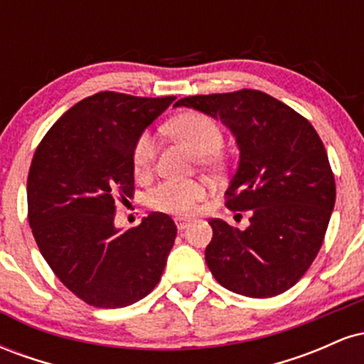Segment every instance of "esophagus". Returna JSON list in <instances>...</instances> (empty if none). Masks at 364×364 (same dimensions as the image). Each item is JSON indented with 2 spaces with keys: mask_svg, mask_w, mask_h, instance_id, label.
I'll list each match as a JSON object with an SVG mask.
<instances>
[{
  "mask_svg": "<svg viewBox=\"0 0 364 364\" xmlns=\"http://www.w3.org/2000/svg\"><path fill=\"white\" fill-rule=\"evenodd\" d=\"M176 225H178V231H185L188 225H190V220L181 219V217H178V219H176Z\"/></svg>",
  "mask_w": 364,
  "mask_h": 364,
  "instance_id": "34e87169",
  "label": "esophagus"
}]
</instances>
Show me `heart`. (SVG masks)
<instances>
[{
    "instance_id": "heart-1",
    "label": "heart",
    "mask_w": 364,
    "mask_h": 364,
    "mask_svg": "<svg viewBox=\"0 0 364 364\" xmlns=\"http://www.w3.org/2000/svg\"><path fill=\"white\" fill-rule=\"evenodd\" d=\"M169 132L178 140L185 141L200 156V162L208 169H217L223 164L219 150L224 144L223 129L214 119L202 112L190 111L183 112L169 124ZM156 136L150 132H144L136 139L133 147V169L136 174L149 173L156 157ZM207 196V185L198 179L176 181L168 179L157 185L149 193V205L154 210L164 212L171 215H190L193 214L198 202Z\"/></svg>"
}]
</instances>
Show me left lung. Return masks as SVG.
Wrapping results in <instances>:
<instances>
[{
  "mask_svg": "<svg viewBox=\"0 0 364 364\" xmlns=\"http://www.w3.org/2000/svg\"><path fill=\"white\" fill-rule=\"evenodd\" d=\"M191 107L235 136L240 162L228 205L250 210L245 231L210 219L205 262L225 289L272 298L294 286L318 253L336 203V181L318 133L308 119L260 90L191 95Z\"/></svg>",
  "mask_w": 364,
  "mask_h": 364,
  "instance_id": "obj_1",
  "label": "left lung"
}]
</instances>
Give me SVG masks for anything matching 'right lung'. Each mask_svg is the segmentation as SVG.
I'll return each instance as SVG.
<instances>
[{"instance_id":"obj_1","label":"right lung","mask_w":364,"mask_h":364,"mask_svg":"<svg viewBox=\"0 0 364 364\" xmlns=\"http://www.w3.org/2000/svg\"><path fill=\"white\" fill-rule=\"evenodd\" d=\"M176 97L97 92L46 133L27 179L28 224L56 277L85 303L123 308L145 298L176 237L169 215L114 225L116 200L133 196V147Z\"/></svg>"}]
</instances>
